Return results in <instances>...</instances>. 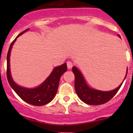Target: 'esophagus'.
<instances>
[{"instance_id":"34e87169","label":"esophagus","mask_w":133,"mask_h":133,"mask_svg":"<svg viewBox=\"0 0 133 133\" xmlns=\"http://www.w3.org/2000/svg\"><path fill=\"white\" fill-rule=\"evenodd\" d=\"M73 63H72L71 61L67 62V66H68V69H71V68L73 67Z\"/></svg>"}]
</instances>
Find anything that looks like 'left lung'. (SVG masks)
<instances>
[{
	"mask_svg": "<svg viewBox=\"0 0 133 133\" xmlns=\"http://www.w3.org/2000/svg\"><path fill=\"white\" fill-rule=\"evenodd\" d=\"M118 37H120L119 35ZM72 71L75 76V91L82 101L89 105H100V104L108 102L117 93L123 84L122 82L117 88L110 91H102L96 90V89L91 88L87 84L81 72L76 67H73ZM127 69L125 78L127 76Z\"/></svg>",
	"mask_w": 133,
	"mask_h": 133,
	"instance_id": "left-lung-1",
	"label": "left lung"
}]
</instances>
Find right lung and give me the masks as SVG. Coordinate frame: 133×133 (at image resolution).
Segmentation results:
<instances>
[{
	"mask_svg": "<svg viewBox=\"0 0 133 133\" xmlns=\"http://www.w3.org/2000/svg\"><path fill=\"white\" fill-rule=\"evenodd\" d=\"M28 29H25V31L20 33L17 38L18 36L21 35L25 31H28ZM17 38L11 44L7 55V78L9 85L18 95V96L25 102L37 106L45 105L50 102L55 96L58 90L60 77L68 69L66 63H64L60 66L55 68L52 73L47 78L46 80L37 88L28 89V88L19 86L13 80L11 75L10 68H9V57H10L11 50Z\"/></svg>",
	"mask_w": 133,
	"mask_h": 133,
	"instance_id": "add662e5",
	"label": "right lung"
}]
</instances>
